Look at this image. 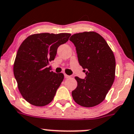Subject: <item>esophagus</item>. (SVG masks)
<instances>
[{
	"label": "esophagus",
	"mask_w": 134,
	"mask_h": 134,
	"mask_svg": "<svg viewBox=\"0 0 134 134\" xmlns=\"http://www.w3.org/2000/svg\"><path fill=\"white\" fill-rule=\"evenodd\" d=\"M64 76H65V78H69V77H70V76H68V75H67V74H64Z\"/></svg>",
	"instance_id": "34e87169"
}]
</instances>
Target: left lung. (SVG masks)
<instances>
[{
  "mask_svg": "<svg viewBox=\"0 0 134 134\" xmlns=\"http://www.w3.org/2000/svg\"><path fill=\"white\" fill-rule=\"evenodd\" d=\"M69 40L86 74L84 79L75 77L77 86L71 93L73 99L81 106L93 107L105 99L114 82V55L105 39L95 32L76 33Z\"/></svg>",
  "mask_w": 134,
  "mask_h": 134,
  "instance_id": "8db88e82",
  "label": "left lung"
}]
</instances>
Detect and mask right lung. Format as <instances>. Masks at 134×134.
Wrapping results in <instances>:
<instances>
[{
    "mask_svg": "<svg viewBox=\"0 0 134 134\" xmlns=\"http://www.w3.org/2000/svg\"><path fill=\"white\" fill-rule=\"evenodd\" d=\"M69 33H39L29 36L20 45L13 65V74L24 99L32 105L44 106L53 100L64 79L48 67L57 49L69 40Z\"/></svg>",
    "mask_w": 134,
    "mask_h": 134,
    "instance_id": "add662e5",
    "label": "right lung"
}]
</instances>
